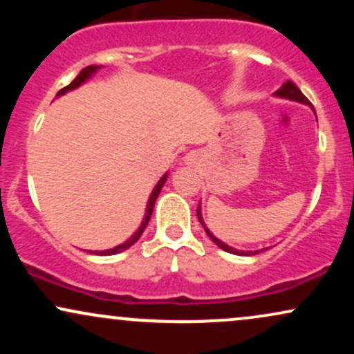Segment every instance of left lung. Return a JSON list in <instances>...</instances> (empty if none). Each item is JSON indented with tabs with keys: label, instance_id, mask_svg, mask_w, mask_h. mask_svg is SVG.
I'll list each match as a JSON object with an SVG mask.
<instances>
[{
	"label": "left lung",
	"instance_id": "8db88e82",
	"mask_svg": "<svg viewBox=\"0 0 354 354\" xmlns=\"http://www.w3.org/2000/svg\"><path fill=\"white\" fill-rule=\"evenodd\" d=\"M274 96H279V98H286V100H293V101H298V103L310 104V106H311L310 100H308L306 96H304L303 93L299 91V88L296 86V84L293 83V81H286V83H284L283 86L279 88L278 91L274 93ZM196 213H198V219H200V223L203 225V228H205V231H206V234H208V236L214 241V245H218L219 248H221V250L228 251V253H233V254H239V256H251V254H258L259 251H263V250H259V251H239V250H234V248H231V246H228V245H225V243L219 241V239H218L216 236H213V233H209V230L206 228V226H205V223H203V216H201L200 205H198V211H196Z\"/></svg>",
	"mask_w": 354,
	"mask_h": 354
}]
</instances>
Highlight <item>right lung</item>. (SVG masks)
<instances>
[{"label":"right lung","mask_w":354,"mask_h":354,"mask_svg":"<svg viewBox=\"0 0 354 354\" xmlns=\"http://www.w3.org/2000/svg\"><path fill=\"white\" fill-rule=\"evenodd\" d=\"M100 68H101V66H98V64H91V66H86V68H83V70H81L80 75L76 76V78L73 80L71 83L68 84V86H64L63 89H59V91H58V95H56V96H61V95H64V93L71 91V89H76V88H78V86H81V84H83L84 81H86V80L91 78V76L95 75V73L98 71ZM166 176H168V174H165V176L161 178L160 181H158V185L154 186L153 193L149 194L148 205H146V214H145V218H143V223H141V226H140V228H138L136 233L133 234V236L129 238L128 241L121 243V245H118V246H115V248H111V250H104V251H88V253H95V254H100V256H109V254H116V253H121V251L128 250L129 246H133V245H135V243L138 241V239H140L141 234H143V231H145V228H146V225H148V223H149V219H151L153 208H154V201H156L158 194H160L161 188H163V185H165V181H166Z\"/></svg>","instance_id":"obj_1"}]
</instances>
